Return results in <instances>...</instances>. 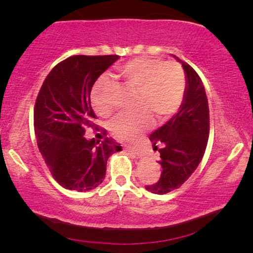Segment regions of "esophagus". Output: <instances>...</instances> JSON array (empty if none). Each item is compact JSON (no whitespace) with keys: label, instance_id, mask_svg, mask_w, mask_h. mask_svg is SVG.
<instances>
[{"label":"esophagus","instance_id":"34e87169","mask_svg":"<svg viewBox=\"0 0 253 253\" xmlns=\"http://www.w3.org/2000/svg\"><path fill=\"white\" fill-rule=\"evenodd\" d=\"M126 151H127V152H131V153H133L134 155H137L138 158H140L141 155V152L138 150V148H136V147H131V146H126Z\"/></svg>","mask_w":253,"mask_h":253}]
</instances>
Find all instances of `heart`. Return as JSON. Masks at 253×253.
Listing matches in <instances>:
<instances>
[{
  "instance_id": "obj_1",
  "label": "heart",
  "mask_w": 253,
  "mask_h": 253,
  "mask_svg": "<svg viewBox=\"0 0 253 253\" xmlns=\"http://www.w3.org/2000/svg\"><path fill=\"white\" fill-rule=\"evenodd\" d=\"M117 74L124 83L137 91L133 114H120L109 124V129L121 140H134L152 124V115L166 120L181 106L185 89V77L181 65L164 62L161 58L139 57L119 68ZM108 87L107 79H100L92 89L91 101L96 113L108 117L113 106L103 94Z\"/></svg>"
}]
</instances>
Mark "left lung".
I'll return each mask as SVG.
<instances>
[{"label":"left lung","instance_id":"1","mask_svg":"<svg viewBox=\"0 0 253 253\" xmlns=\"http://www.w3.org/2000/svg\"><path fill=\"white\" fill-rule=\"evenodd\" d=\"M181 63L186 78L182 105L167 123L150 134L154 148L158 150L157 144L161 145L159 162L162 171L157 183L145 188L157 195L178 189L192 175L209 140L210 109L205 87L198 74L188 63Z\"/></svg>","mask_w":253,"mask_h":253}]
</instances>
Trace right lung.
Listing matches in <instances>:
<instances>
[{
  "mask_svg": "<svg viewBox=\"0 0 253 253\" xmlns=\"http://www.w3.org/2000/svg\"><path fill=\"white\" fill-rule=\"evenodd\" d=\"M119 55H75L51 69L34 106L38 148L60 185L88 191L101 184L108 158L122 151L112 138L86 139L85 130H96L91 91L96 79L119 60ZM105 132L106 130H102Z\"/></svg>",
  "mask_w": 253,
  "mask_h": 253,
  "instance_id": "1",
  "label": "right lung"
}]
</instances>
